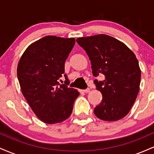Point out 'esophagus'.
<instances>
[{"instance_id": "34e87169", "label": "esophagus", "mask_w": 154, "mask_h": 154, "mask_svg": "<svg viewBox=\"0 0 154 154\" xmlns=\"http://www.w3.org/2000/svg\"><path fill=\"white\" fill-rule=\"evenodd\" d=\"M81 92H83V93H89L90 88H87V89H85V90H82Z\"/></svg>"}]
</instances>
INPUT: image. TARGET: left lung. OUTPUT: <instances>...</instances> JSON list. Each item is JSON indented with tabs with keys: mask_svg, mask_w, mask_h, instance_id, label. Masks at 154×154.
Returning a JSON list of instances; mask_svg holds the SVG:
<instances>
[{
	"mask_svg": "<svg viewBox=\"0 0 154 154\" xmlns=\"http://www.w3.org/2000/svg\"><path fill=\"white\" fill-rule=\"evenodd\" d=\"M77 42L89 56L93 76L104 75V80H94L103 96L94 109L95 116L109 122L122 119L140 90L141 71L135 55L122 42L107 35L79 38Z\"/></svg>",
	"mask_w": 154,
	"mask_h": 154,
	"instance_id": "obj_1",
	"label": "left lung"
}]
</instances>
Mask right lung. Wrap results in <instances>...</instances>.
<instances>
[{
    "instance_id": "1",
    "label": "right lung",
    "mask_w": 154,
    "mask_h": 154,
    "mask_svg": "<svg viewBox=\"0 0 154 154\" xmlns=\"http://www.w3.org/2000/svg\"><path fill=\"white\" fill-rule=\"evenodd\" d=\"M75 38L48 36L27 47L19 60L17 77L21 91L32 110L43 122L59 123L69 117L79 93L59 82Z\"/></svg>"
}]
</instances>
